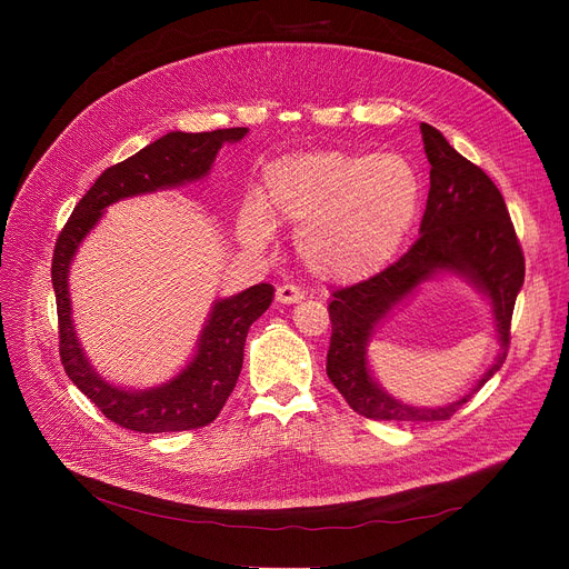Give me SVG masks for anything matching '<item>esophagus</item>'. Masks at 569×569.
<instances>
[{
	"label": "esophagus",
	"instance_id": "obj_1",
	"mask_svg": "<svg viewBox=\"0 0 569 569\" xmlns=\"http://www.w3.org/2000/svg\"><path fill=\"white\" fill-rule=\"evenodd\" d=\"M305 300V292L297 288V286H290V283H283L277 288V302L279 305H297Z\"/></svg>",
	"mask_w": 569,
	"mask_h": 569
}]
</instances>
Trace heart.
<instances>
[{"label": "heart", "instance_id": "obj_1", "mask_svg": "<svg viewBox=\"0 0 569 569\" xmlns=\"http://www.w3.org/2000/svg\"><path fill=\"white\" fill-rule=\"evenodd\" d=\"M420 207L422 179L401 154L300 152L264 168L260 202L242 207L239 232L262 244L269 219L290 223L311 274L357 283L395 260Z\"/></svg>", "mask_w": 569, "mask_h": 569}]
</instances>
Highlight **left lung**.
<instances>
[{
    "mask_svg": "<svg viewBox=\"0 0 569 569\" xmlns=\"http://www.w3.org/2000/svg\"><path fill=\"white\" fill-rule=\"evenodd\" d=\"M431 163V189L417 242L380 274L332 292V339L327 350V376L348 406L369 420L440 422L472 399L502 367L510 348V325L526 262L510 212L491 177L461 157L431 124L420 127ZM442 271L466 278L495 311L501 352L473 390L438 409L408 407L387 396L368 369L366 346L375 327L425 280Z\"/></svg>",
    "mask_w": 569,
    "mask_h": 569,
    "instance_id": "left-lung-1",
    "label": "left lung"
}]
</instances>
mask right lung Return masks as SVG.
Masks as SVG:
<instances>
[{
	"mask_svg": "<svg viewBox=\"0 0 569 569\" xmlns=\"http://www.w3.org/2000/svg\"><path fill=\"white\" fill-rule=\"evenodd\" d=\"M247 131V127H234L207 133H166L127 161L103 170L94 187L76 204L64 230L59 232L52 256L59 355L78 390L119 427L140 433H168L191 431L214 422L242 371L249 327L272 305L274 288L258 283L226 300H217L204 320L193 360L182 371L149 390H124L94 371L76 337L69 297L73 256L108 204L198 182L207 177L219 149L226 142L242 140Z\"/></svg>",
	"mask_w": 569,
	"mask_h": 569,
	"instance_id": "right-lung-1",
	"label": "right lung"
}]
</instances>
